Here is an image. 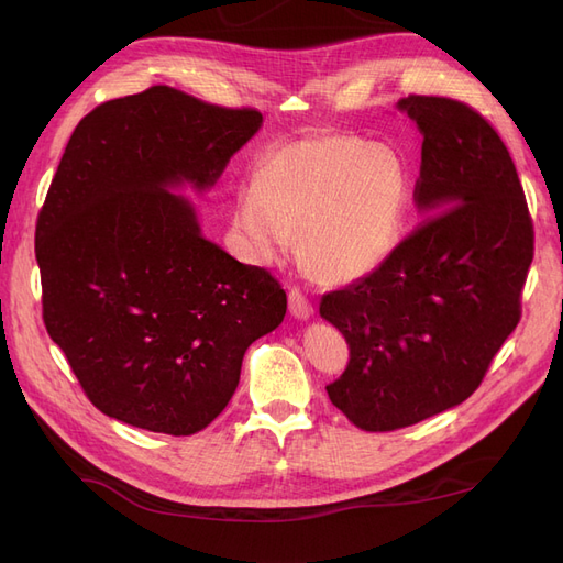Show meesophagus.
<instances>
[{
    "label": "esophagus",
    "mask_w": 563,
    "mask_h": 563,
    "mask_svg": "<svg viewBox=\"0 0 563 563\" xmlns=\"http://www.w3.org/2000/svg\"><path fill=\"white\" fill-rule=\"evenodd\" d=\"M288 312H291V317H296L300 321L310 319L314 314L312 302L300 291V288H291V291H288Z\"/></svg>",
    "instance_id": "esophagus-1"
}]
</instances>
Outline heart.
Instances as JSON below:
<instances>
[{"label":"heart","instance_id":"1","mask_svg":"<svg viewBox=\"0 0 563 563\" xmlns=\"http://www.w3.org/2000/svg\"><path fill=\"white\" fill-rule=\"evenodd\" d=\"M234 209L251 255L272 265L298 236L302 267L319 284H350L397 251L411 178L395 150L356 135H317L275 152Z\"/></svg>","mask_w":563,"mask_h":563}]
</instances>
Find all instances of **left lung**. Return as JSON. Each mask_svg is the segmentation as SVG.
Wrapping results in <instances>:
<instances>
[{
  "label": "left lung",
  "mask_w": 563,
  "mask_h": 563,
  "mask_svg": "<svg viewBox=\"0 0 563 563\" xmlns=\"http://www.w3.org/2000/svg\"><path fill=\"white\" fill-rule=\"evenodd\" d=\"M397 110L422 135L424 223L368 277L321 298L350 364L327 387L356 428L389 432L463 404L517 329L533 223L512 157L486 119L451 98Z\"/></svg>",
  "instance_id": "1"
}]
</instances>
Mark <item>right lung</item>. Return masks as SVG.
Listing matches in <instances>:
<instances>
[{"instance_id": "right-lung-1", "label": "right lung", "mask_w": 563, "mask_h": 563, "mask_svg": "<svg viewBox=\"0 0 563 563\" xmlns=\"http://www.w3.org/2000/svg\"><path fill=\"white\" fill-rule=\"evenodd\" d=\"M263 126L255 110L172 87L108 100L77 124L37 218L51 340L106 416L187 437L220 416L244 352L286 294L201 232L207 192Z\"/></svg>"}]
</instances>
